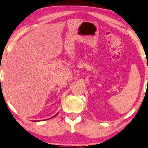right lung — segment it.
Here are the masks:
<instances>
[{"mask_svg": "<svg viewBox=\"0 0 148 148\" xmlns=\"http://www.w3.org/2000/svg\"><path fill=\"white\" fill-rule=\"evenodd\" d=\"M55 115V116H56V115ZM55 116H53V117H55Z\"/></svg>", "mask_w": 148, "mask_h": 148, "instance_id": "1", "label": "right lung"}]
</instances>
